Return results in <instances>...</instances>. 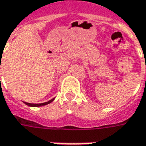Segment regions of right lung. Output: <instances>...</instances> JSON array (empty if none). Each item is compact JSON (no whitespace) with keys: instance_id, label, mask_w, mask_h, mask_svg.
Segmentation results:
<instances>
[{"instance_id":"1","label":"right lung","mask_w":146,"mask_h":146,"mask_svg":"<svg viewBox=\"0 0 146 146\" xmlns=\"http://www.w3.org/2000/svg\"><path fill=\"white\" fill-rule=\"evenodd\" d=\"M54 100V98H52L51 99L50 101H48V102H44V103H39V104H34V103H29V102H25V103L26 105L29 106H33V107H37V106H45L47 105V104H49V103H51Z\"/></svg>"}]
</instances>
